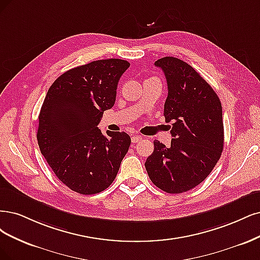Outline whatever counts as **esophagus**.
<instances>
[{
    "label": "esophagus",
    "instance_id": "obj_1",
    "mask_svg": "<svg viewBox=\"0 0 260 260\" xmlns=\"http://www.w3.org/2000/svg\"><path fill=\"white\" fill-rule=\"evenodd\" d=\"M141 139H142V137L139 136V135L133 136V137H132V142H134V144H136V142H139Z\"/></svg>",
    "mask_w": 260,
    "mask_h": 260
}]
</instances>
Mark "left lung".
Masks as SVG:
<instances>
[{"label": "left lung", "instance_id": "left-lung-1", "mask_svg": "<svg viewBox=\"0 0 260 260\" xmlns=\"http://www.w3.org/2000/svg\"><path fill=\"white\" fill-rule=\"evenodd\" d=\"M165 74L169 94L165 121L174 137L166 147L154 140L145 163L149 178L167 193H182L200 185L223 149L221 103L212 86L190 64L175 57L154 62Z\"/></svg>", "mask_w": 260, "mask_h": 260}]
</instances>
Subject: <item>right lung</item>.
I'll use <instances>...</instances> for the list:
<instances>
[{
	"mask_svg": "<svg viewBox=\"0 0 260 260\" xmlns=\"http://www.w3.org/2000/svg\"><path fill=\"white\" fill-rule=\"evenodd\" d=\"M129 62L103 59L62 73L48 88L39 115L37 138L42 154L62 183L89 196L111 185L127 153L125 132L97 125L115 103L116 87Z\"/></svg>",
	"mask_w": 260,
	"mask_h": 260,
	"instance_id": "1",
	"label": "right lung"
}]
</instances>
